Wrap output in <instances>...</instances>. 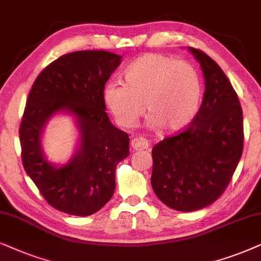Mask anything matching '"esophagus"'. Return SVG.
Wrapping results in <instances>:
<instances>
[{
	"mask_svg": "<svg viewBox=\"0 0 261 261\" xmlns=\"http://www.w3.org/2000/svg\"><path fill=\"white\" fill-rule=\"evenodd\" d=\"M131 147H133L134 150H143V149H147L149 147V143L143 137H135L131 141Z\"/></svg>",
	"mask_w": 261,
	"mask_h": 261,
	"instance_id": "esophagus-1",
	"label": "esophagus"
}]
</instances>
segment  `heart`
Here are the masks:
<instances>
[{
  "label": "heart",
  "mask_w": 261,
  "mask_h": 261,
  "mask_svg": "<svg viewBox=\"0 0 261 261\" xmlns=\"http://www.w3.org/2000/svg\"><path fill=\"white\" fill-rule=\"evenodd\" d=\"M200 98L201 83L196 69L161 54L137 58L124 72V85L109 82L103 88L107 109L126 128L134 127L147 111L150 127L181 130L196 116Z\"/></svg>",
  "instance_id": "b5f03b06"
}]
</instances>
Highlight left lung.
<instances>
[{
    "label": "left lung",
    "mask_w": 261,
    "mask_h": 261,
    "mask_svg": "<svg viewBox=\"0 0 261 261\" xmlns=\"http://www.w3.org/2000/svg\"><path fill=\"white\" fill-rule=\"evenodd\" d=\"M199 62L205 92L193 120L152 148L151 186L172 209L209 206L230 182L244 150V116L238 94L213 58L189 47Z\"/></svg>",
    "instance_id": "left-lung-1"
}]
</instances>
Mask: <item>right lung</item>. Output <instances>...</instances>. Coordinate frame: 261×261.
<instances>
[{"label":"right lung","instance_id":"right-lung-1","mask_svg":"<svg viewBox=\"0 0 261 261\" xmlns=\"http://www.w3.org/2000/svg\"><path fill=\"white\" fill-rule=\"evenodd\" d=\"M120 60L102 50L61 56L38 75L27 98L19 128L23 168L45 200L64 214L89 216L101 209L114 193L117 165L128 156V135L112 125L103 101ZM61 110L76 117L82 143L67 165L57 167L44 159L40 136Z\"/></svg>","mask_w":261,"mask_h":261}]
</instances>
